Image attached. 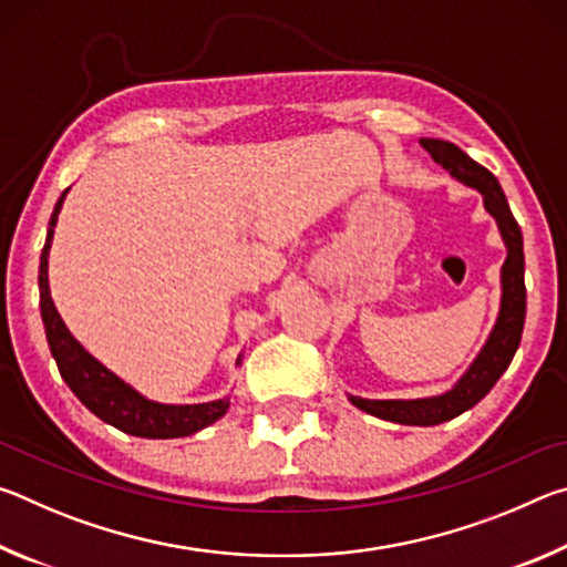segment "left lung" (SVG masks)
<instances>
[{"instance_id": "8db88e82", "label": "left lung", "mask_w": 567, "mask_h": 567, "mask_svg": "<svg viewBox=\"0 0 567 567\" xmlns=\"http://www.w3.org/2000/svg\"><path fill=\"white\" fill-rule=\"evenodd\" d=\"M420 145L430 152L440 167L450 172L463 185L477 189L483 195V205L487 213L493 215L501 229V237L505 243V262L501 267V310L491 334L477 352V358L470 362V368L463 372L453 388L443 395L435 398H417V400H368L348 395L354 408H360L368 415H375L380 420L398 422V425H440L465 410L475 408L483 400L493 385L501 380L507 364L513 362L517 348H520L523 324H525V255H523V233L517 227L515 217L507 205L505 192L501 182L495 179L491 169L477 165L473 157H467L463 150L453 142L422 137Z\"/></svg>"}]
</instances>
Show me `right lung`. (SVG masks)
Returning <instances> with one entry per match:
<instances>
[{"instance_id": "right-lung-1", "label": "right lung", "mask_w": 567, "mask_h": 567, "mask_svg": "<svg viewBox=\"0 0 567 567\" xmlns=\"http://www.w3.org/2000/svg\"><path fill=\"white\" fill-rule=\"evenodd\" d=\"M66 192L70 189H64L62 197L56 199L40 257V310L47 342H50L62 380L84 408L127 435L169 440L195 435L203 427L213 425L229 410V395L213 402H197V405H165V402L147 400L142 392L104 368L97 358H92L66 330L50 292V247ZM237 364H243V354L237 358Z\"/></svg>"}]
</instances>
